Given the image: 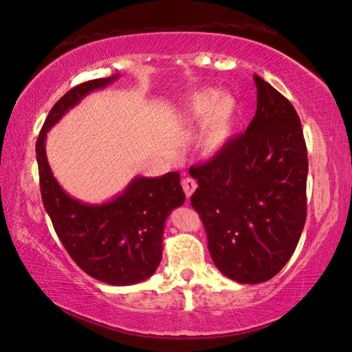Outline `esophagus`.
<instances>
[{"label":"esophagus","mask_w":352,"mask_h":352,"mask_svg":"<svg viewBox=\"0 0 352 352\" xmlns=\"http://www.w3.org/2000/svg\"><path fill=\"white\" fill-rule=\"evenodd\" d=\"M182 188L185 191V196H187V199H190L191 195L195 193V190L197 188V182L195 181L193 177H190V176L184 177L182 179Z\"/></svg>","instance_id":"esophagus-1"}]
</instances>
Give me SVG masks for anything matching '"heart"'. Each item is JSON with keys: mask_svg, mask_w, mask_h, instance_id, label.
<instances>
[{"mask_svg": "<svg viewBox=\"0 0 352 352\" xmlns=\"http://www.w3.org/2000/svg\"><path fill=\"white\" fill-rule=\"evenodd\" d=\"M181 119L187 124H202L199 145L204 153L216 155L234 136L239 102L227 91H197L185 102Z\"/></svg>", "mask_w": 352, "mask_h": 352, "instance_id": "b5f03b06", "label": "heart"}]
</instances>
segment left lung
I'll return each mask as SVG.
<instances>
[{
    "label": "left lung",
    "mask_w": 352,
    "mask_h": 352,
    "mask_svg": "<svg viewBox=\"0 0 352 352\" xmlns=\"http://www.w3.org/2000/svg\"><path fill=\"white\" fill-rule=\"evenodd\" d=\"M257 109L245 133L210 162L190 168L217 270L262 283L287 265L307 221L308 156L300 119L287 98L254 75Z\"/></svg>",
    "instance_id": "8db88e82"
}]
</instances>
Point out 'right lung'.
I'll use <instances>...</instances> for the list:
<instances>
[{
	"instance_id": "obj_1",
	"label": "right lung",
	"mask_w": 352,
	"mask_h": 352,
	"mask_svg": "<svg viewBox=\"0 0 352 352\" xmlns=\"http://www.w3.org/2000/svg\"><path fill=\"white\" fill-rule=\"evenodd\" d=\"M118 78L116 73L79 84L53 105L39 131L36 161L44 208L70 257L96 280L127 287L148 279L161 263L165 221L185 202L181 175L136 176L110 201L89 204L58 184L45 155V138L53 125L91 91Z\"/></svg>"
}]
</instances>
